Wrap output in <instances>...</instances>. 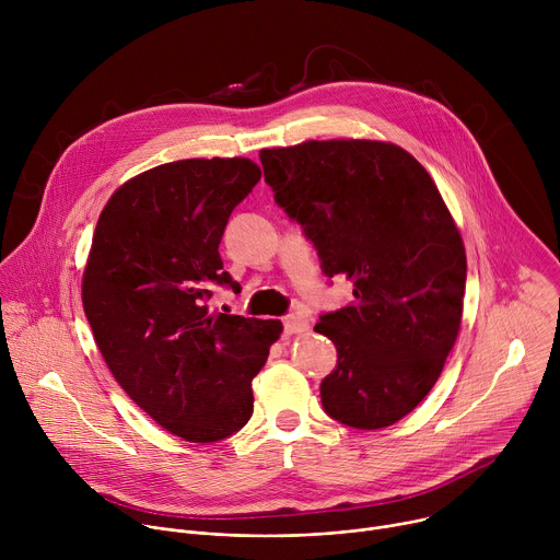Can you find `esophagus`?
Masks as SVG:
<instances>
[{
  "mask_svg": "<svg viewBox=\"0 0 560 560\" xmlns=\"http://www.w3.org/2000/svg\"><path fill=\"white\" fill-rule=\"evenodd\" d=\"M310 324L305 322V318H301L299 314H288L283 318V332L285 335H301V332H307Z\"/></svg>",
  "mask_w": 560,
  "mask_h": 560,
  "instance_id": "esophagus-1",
  "label": "esophagus"
}]
</instances>
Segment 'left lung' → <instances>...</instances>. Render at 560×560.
<instances>
[{
	"mask_svg": "<svg viewBox=\"0 0 560 560\" xmlns=\"http://www.w3.org/2000/svg\"><path fill=\"white\" fill-rule=\"evenodd\" d=\"M259 156L322 272L354 285V301L314 326L337 348L324 410L357 430L387 428L434 387L460 328L467 264L452 214L428 171L394 143L305 141Z\"/></svg>",
	"mask_w": 560,
	"mask_h": 560,
	"instance_id": "obj_1",
	"label": "left lung"
}]
</instances>
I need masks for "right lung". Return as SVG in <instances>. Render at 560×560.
<instances>
[{
	"label": "right lung",
	"instance_id": "obj_1",
	"mask_svg": "<svg viewBox=\"0 0 560 560\" xmlns=\"http://www.w3.org/2000/svg\"><path fill=\"white\" fill-rule=\"evenodd\" d=\"M250 159H184L126 182L106 203L84 270V312L117 383L164 430L217 443L253 417V378L281 322L210 312L238 283L219 244L259 184Z\"/></svg>",
	"mask_w": 560,
	"mask_h": 560
}]
</instances>
